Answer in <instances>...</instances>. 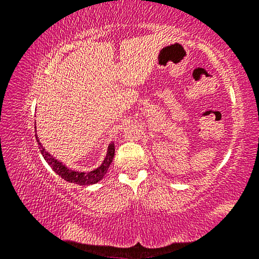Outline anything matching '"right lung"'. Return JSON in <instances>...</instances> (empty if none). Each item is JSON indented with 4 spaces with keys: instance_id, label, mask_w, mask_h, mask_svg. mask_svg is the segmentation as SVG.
<instances>
[{
    "instance_id": "add662e5",
    "label": "right lung",
    "mask_w": 259,
    "mask_h": 259,
    "mask_svg": "<svg viewBox=\"0 0 259 259\" xmlns=\"http://www.w3.org/2000/svg\"><path fill=\"white\" fill-rule=\"evenodd\" d=\"M35 129H36V126H35ZM36 142L38 143V148H40L41 154L43 155V157H45V160L48 162V164L51 166L52 170H54L58 176H60L68 183H74L82 186L93 185V184H96L102 181L105 176V174L107 172L109 165L112 163L114 153H115V146H114V143L112 142L107 147L106 156H105L102 164H100L98 168L91 170V171L81 172V171H76V170L69 169L68 166H66L63 163V162L55 159V157L52 156L49 152H47L46 148L43 147V145L40 143V140L37 138V135H36Z\"/></svg>"
}]
</instances>
